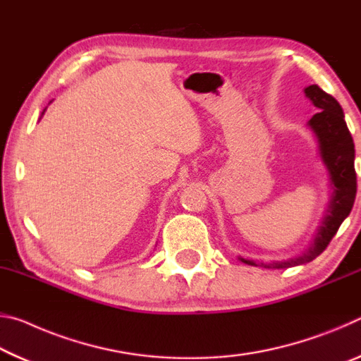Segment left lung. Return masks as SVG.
<instances>
[{
    "mask_svg": "<svg viewBox=\"0 0 361 361\" xmlns=\"http://www.w3.org/2000/svg\"><path fill=\"white\" fill-rule=\"evenodd\" d=\"M304 92L317 108H320V111L314 114L312 119L309 121V126L319 138L320 154L329 172V180L333 185L331 202H329L328 213L319 232H317L312 247L307 252L290 261H277L272 264H262L261 262V267L286 269L315 259L331 242L341 223L349 216L353 202H355L357 173L355 166H353L355 146H353L352 135L347 129L342 108L334 97L322 90L317 84L305 87ZM242 261L256 266L253 261Z\"/></svg>",
    "mask_w": 361,
    "mask_h": 361,
    "instance_id": "1",
    "label": "left lung"
}]
</instances>
